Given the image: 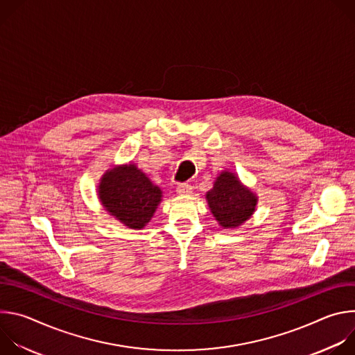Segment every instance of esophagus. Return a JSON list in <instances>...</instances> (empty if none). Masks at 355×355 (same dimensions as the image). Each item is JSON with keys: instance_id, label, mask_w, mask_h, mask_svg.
<instances>
[{"instance_id": "1", "label": "esophagus", "mask_w": 355, "mask_h": 355, "mask_svg": "<svg viewBox=\"0 0 355 355\" xmlns=\"http://www.w3.org/2000/svg\"><path fill=\"white\" fill-rule=\"evenodd\" d=\"M177 193L178 195H189L191 192H192V187L189 185V184H185V182H182V184H178L177 185Z\"/></svg>"}]
</instances>
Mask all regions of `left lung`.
Returning a JSON list of instances; mask_svg holds the SVG:
<instances>
[{"mask_svg": "<svg viewBox=\"0 0 355 355\" xmlns=\"http://www.w3.org/2000/svg\"><path fill=\"white\" fill-rule=\"evenodd\" d=\"M207 200L218 223L225 229H234L254 214L259 199L233 173L222 171L214 188L207 192Z\"/></svg>", "mask_w": 355, "mask_h": 355, "instance_id": "1", "label": "left lung"}]
</instances>
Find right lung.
<instances>
[{"instance_id":"add662e5","label":"right lung","mask_w":355,"mask_h":355,"mask_svg":"<svg viewBox=\"0 0 355 355\" xmlns=\"http://www.w3.org/2000/svg\"><path fill=\"white\" fill-rule=\"evenodd\" d=\"M162 189L135 164L110 168L98 185L101 204L130 229H143L162 202Z\"/></svg>"}]
</instances>
